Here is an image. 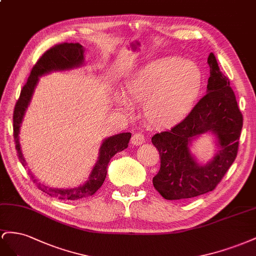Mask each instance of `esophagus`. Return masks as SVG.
Here are the masks:
<instances>
[{"instance_id":"34e87169","label":"esophagus","mask_w":256,"mask_h":256,"mask_svg":"<svg viewBox=\"0 0 256 256\" xmlns=\"http://www.w3.org/2000/svg\"><path fill=\"white\" fill-rule=\"evenodd\" d=\"M130 142L134 146H140L144 142V136L142 133H135L130 140Z\"/></svg>"}]
</instances>
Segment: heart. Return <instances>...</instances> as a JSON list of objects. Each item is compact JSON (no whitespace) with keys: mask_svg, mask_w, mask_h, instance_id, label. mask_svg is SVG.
I'll list each match as a JSON object with an SVG mask.
<instances>
[{"mask_svg":"<svg viewBox=\"0 0 256 256\" xmlns=\"http://www.w3.org/2000/svg\"><path fill=\"white\" fill-rule=\"evenodd\" d=\"M202 86L200 68L178 58L153 61L130 76L124 84L122 98L116 100L128 112L130 103H142L146 120L158 128H170L192 110Z\"/></svg>","mask_w":256,"mask_h":256,"instance_id":"b5f03b06","label":"heart"}]
</instances>
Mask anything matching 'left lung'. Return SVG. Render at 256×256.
<instances>
[{
  "label": "left lung",
  "mask_w": 256,
  "mask_h": 256,
  "mask_svg": "<svg viewBox=\"0 0 256 256\" xmlns=\"http://www.w3.org/2000/svg\"><path fill=\"white\" fill-rule=\"evenodd\" d=\"M207 62L210 77L206 96L184 121L151 138L160 158V170L152 182L165 200H186L212 191L237 156L242 114L230 80L222 74L212 52ZM208 132L215 137L217 152L204 164L190 148L196 138Z\"/></svg>",
  "instance_id": "8db88e82"
}]
</instances>
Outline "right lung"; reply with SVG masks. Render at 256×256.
Instances as JSON below:
<instances>
[{"label": "right lung", "mask_w": 256, "mask_h": 256, "mask_svg": "<svg viewBox=\"0 0 256 256\" xmlns=\"http://www.w3.org/2000/svg\"><path fill=\"white\" fill-rule=\"evenodd\" d=\"M84 64V48L78 42H64L50 48L42 56L40 59L34 65L31 70L26 84L21 90L19 100H17L14 110V140L16 144V150L18 152V158L22 166L26 165L22 151L19 140L20 128L24 121L26 108L30 105L33 93L36 86H38L40 78L50 74L52 72H64L82 68ZM130 133H120L107 137L102 142L98 150V158L96 163L84 184L74 188H52L42 184L36 179L33 174L28 170L31 179L38 184V188L42 190L51 197L63 200H76L79 198H86L96 193L103 184L107 174V166L109 160L116 154L128 148V142L130 140Z\"/></svg>", "instance_id": "add662e5"}]
</instances>
